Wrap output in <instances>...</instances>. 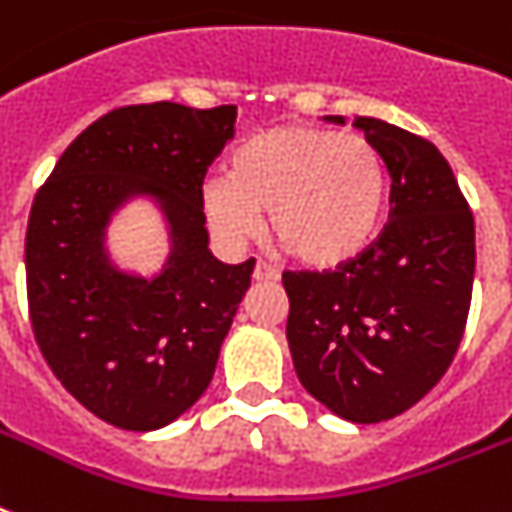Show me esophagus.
<instances>
[{
    "label": "esophagus",
    "instance_id": "1",
    "mask_svg": "<svg viewBox=\"0 0 512 512\" xmlns=\"http://www.w3.org/2000/svg\"><path fill=\"white\" fill-rule=\"evenodd\" d=\"M252 276H255V281H276V279H279V271H276L271 263H265V260H257Z\"/></svg>",
    "mask_w": 512,
    "mask_h": 512
}]
</instances>
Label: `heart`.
<instances>
[{
  "label": "heart",
  "instance_id": "heart-1",
  "mask_svg": "<svg viewBox=\"0 0 512 512\" xmlns=\"http://www.w3.org/2000/svg\"><path fill=\"white\" fill-rule=\"evenodd\" d=\"M388 167L372 140L319 124H281L247 138L228 175L201 185V207L217 239L241 247L271 212L273 236L311 268L358 257L388 209Z\"/></svg>",
  "mask_w": 512,
  "mask_h": 512
}]
</instances>
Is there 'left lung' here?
<instances>
[{
    "label": "left lung",
    "mask_w": 512,
    "mask_h": 512,
    "mask_svg": "<svg viewBox=\"0 0 512 512\" xmlns=\"http://www.w3.org/2000/svg\"><path fill=\"white\" fill-rule=\"evenodd\" d=\"M353 124L388 167L390 220L335 271H284L281 281L303 388L342 420L369 425L417 404L452 364L473 295L476 225L430 140L372 116Z\"/></svg>",
    "instance_id": "obj_1"
}]
</instances>
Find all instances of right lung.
Instances as JSON below:
<instances>
[{
    "instance_id": "add662e5",
    "label": "right lung",
    "mask_w": 512,
    "mask_h": 512,
    "mask_svg": "<svg viewBox=\"0 0 512 512\" xmlns=\"http://www.w3.org/2000/svg\"><path fill=\"white\" fill-rule=\"evenodd\" d=\"M236 106L146 103L92 122L36 191L26 231L28 316L63 388L124 430L177 420L207 390L255 260L209 252L201 183L233 138ZM151 195L171 225L154 280L119 272L105 225L124 200Z\"/></svg>"
}]
</instances>
